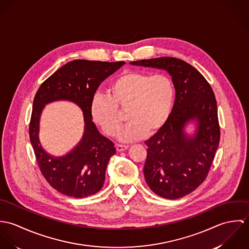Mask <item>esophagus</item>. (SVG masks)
Masks as SVG:
<instances>
[{"label":"esophagus","instance_id":"obj_1","mask_svg":"<svg viewBox=\"0 0 249 249\" xmlns=\"http://www.w3.org/2000/svg\"><path fill=\"white\" fill-rule=\"evenodd\" d=\"M127 148H128V145H125V144H117V146H116L117 151H124Z\"/></svg>","mask_w":249,"mask_h":249}]
</instances>
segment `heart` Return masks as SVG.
Masks as SVG:
<instances>
[{"mask_svg": "<svg viewBox=\"0 0 249 249\" xmlns=\"http://www.w3.org/2000/svg\"><path fill=\"white\" fill-rule=\"evenodd\" d=\"M174 99L175 86L169 75L127 71L109 84L107 98L93 101L92 118L107 135L115 137L124 122L121 112L126 111L130 122L120 132L119 138L123 142H133L146 133L155 134L166 124Z\"/></svg>", "mask_w": 249, "mask_h": 249, "instance_id": "1", "label": "heart"}]
</instances>
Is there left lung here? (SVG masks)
I'll return each instance as SVG.
<instances>
[{
  "label": "left lung",
  "instance_id": "left-lung-1",
  "mask_svg": "<svg viewBox=\"0 0 249 249\" xmlns=\"http://www.w3.org/2000/svg\"><path fill=\"white\" fill-rule=\"evenodd\" d=\"M164 69L173 76L176 101L166 124L145 141V182L156 195L177 199L195 191L207 178L219 143L220 127L213 89L195 67L175 57L130 62ZM198 120L196 135L182 131L191 119Z\"/></svg>",
  "mask_w": 249,
  "mask_h": 249
}]
</instances>
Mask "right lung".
Returning <instances> with one entry per match:
<instances>
[{
	"label": "right lung",
	"instance_id": "add662e5",
	"mask_svg": "<svg viewBox=\"0 0 249 249\" xmlns=\"http://www.w3.org/2000/svg\"><path fill=\"white\" fill-rule=\"evenodd\" d=\"M125 62L76 59L54 71L39 87L34 100L30 122V139L39 170L57 192L75 198L87 197L104 186L107 163L116 153L114 142L98 131L92 121L91 107L100 84ZM57 99L75 102L84 111V138L66 157L49 156L37 139L38 118L43 106Z\"/></svg>",
	"mask_w": 249,
	"mask_h": 249
}]
</instances>
